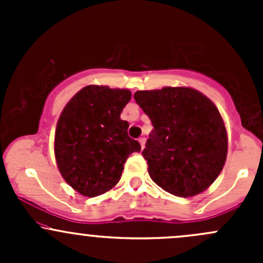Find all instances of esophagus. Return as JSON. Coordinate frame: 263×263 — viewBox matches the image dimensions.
<instances>
[{
    "label": "esophagus",
    "instance_id": "esophagus-1",
    "mask_svg": "<svg viewBox=\"0 0 263 263\" xmlns=\"http://www.w3.org/2000/svg\"><path fill=\"white\" fill-rule=\"evenodd\" d=\"M145 141H146V139H145V137H140L139 139V142H140V145H141L142 148L145 147Z\"/></svg>",
    "mask_w": 263,
    "mask_h": 263
}]
</instances>
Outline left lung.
I'll use <instances>...</instances> for the list:
<instances>
[{
	"instance_id": "1",
	"label": "left lung",
	"mask_w": 263,
	"mask_h": 263,
	"mask_svg": "<svg viewBox=\"0 0 263 263\" xmlns=\"http://www.w3.org/2000/svg\"><path fill=\"white\" fill-rule=\"evenodd\" d=\"M134 98L154 127L142 150L151 179L178 197L203 192L228 153L227 129L214 103L190 87L144 90Z\"/></svg>"
}]
</instances>
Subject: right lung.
Segmentation results:
<instances>
[{
  "instance_id": "right-lung-1",
  "label": "right lung",
  "mask_w": 263,
  "mask_h": 263,
  "mask_svg": "<svg viewBox=\"0 0 263 263\" xmlns=\"http://www.w3.org/2000/svg\"><path fill=\"white\" fill-rule=\"evenodd\" d=\"M129 99V90L90 85L61 113L55 160L65 181L81 195L95 197L115 187L127 158L141 150L127 134L128 122L121 119Z\"/></svg>"
}]
</instances>
